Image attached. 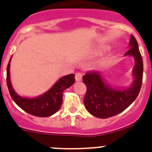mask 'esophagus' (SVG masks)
<instances>
[{
    "mask_svg": "<svg viewBox=\"0 0 152 152\" xmlns=\"http://www.w3.org/2000/svg\"><path fill=\"white\" fill-rule=\"evenodd\" d=\"M75 80L77 81H80L82 80V73L80 72H77L75 74Z\"/></svg>",
    "mask_w": 152,
    "mask_h": 152,
    "instance_id": "34e87169",
    "label": "esophagus"
}]
</instances>
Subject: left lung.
Listing matches in <instances>:
<instances>
[{"mask_svg": "<svg viewBox=\"0 0 152 152\" xmlns=\"http://www.w3.org/2000/svg\"><path fill=\"white\" fill-rule=\"evenodd\" d=\"M126 56L135 58L133 69L135 77L129 88L116 90L105 84L101 75L95 71H89L83 76V81L87 87L84 103L88 112L100 119L116 116L125 110L136 99L140 92L143 77V61L139 45L133 36H131L129 49Z\"/></svg>", "mask_w": 152, "mask_h": 152, "instance_id": "obj_1", "label": "left lung"}]
</instances>
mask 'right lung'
I'll return each instance as SVG.
<instances>
[{
	"label": "right lung",
	"instance_id": "1",
	"mask_svg": "<svg viewBox=\"0 0 152 152\" xmlns=\"http://www.w3.org/2000/svg\"><path fill=\"white\" fill-rule=\"evenodd\" d=\"M7 67V85L13 100L25 112L39 116L47 117L56 113L62 103L63 92L75 83V75H66L61 77L51 89L44 94L36 98H25L19 96L13 89L10 79V62Z\"/></svg>",
	"mask_w": 152,
	"mask_h": 152
}]
</instances>
